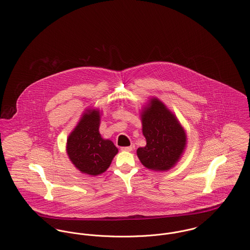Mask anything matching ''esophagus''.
Wrapping results in <instances>:
<instances>
[{
    "label": "esophagus",
    "instance_id": "34e87169",
    "mask_svg": "<svg viewBox=\"0 0 250 250\" xmlns=\"http://www.w3.org/2000/svg\"><path fill=\"white\" fill-rule=\"evenodd\" d=\"M132 146H124V147H121V150L122 151H126V152H131L132 151Z\"/></svg>",
    "mask_w": 250,
    "mask_h": 250
}]
</instances>
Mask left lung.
Wrapping results in <instances>:
<instances>
[{"instance_id": "left-lung-1", "label": "left lung", "mask_w": 250, "mask_h": 250, "mask_svg": "<svg viewBox=\"0 0 250 250\" xmlns=\"http://www.w3.org/2000/svg\"><path fill=\"white\" fill-rule=\"evenodd\" d=\"M143 134L146 145L137 150L143 166L157 171H167L173 167L181 158L187 135L176 116L157 98L142 111Z\"/></svg>"}]
</instances>
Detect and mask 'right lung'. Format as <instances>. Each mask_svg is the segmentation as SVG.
Returning <instances> with one entry per match:
<instances>
[{
    "mask_svg": "<svg viewBox=\"0 0 250 250\" xmlns=\"http://www.w3.org/2000/svg\"><path fill=\"white\" fill-rule=\"evenodd\" d=\"M100 111L86 109L67 139L66 151L82 173L96 176L105 172L118 149L99 133Z\"/></svg>",
    "mask_w": 250,
    "mask_h": 250,
    "instance_id": "obj_1",
    "label": "right lung"
}]
</instances>
